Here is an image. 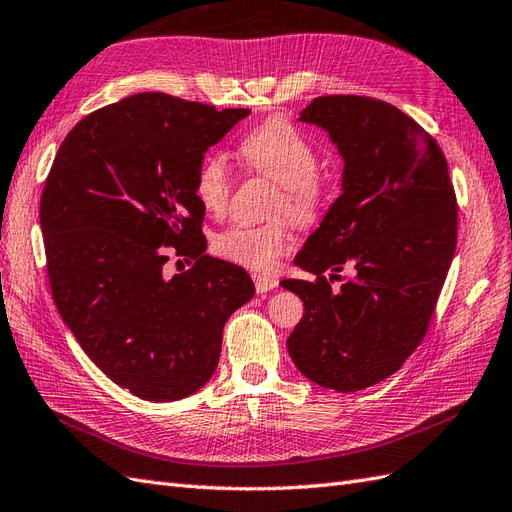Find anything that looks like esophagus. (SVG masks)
<instances>
[{
  "label": "esophagus",
  "instance_id": "1",
  "mask_svg": "<svg viewBox=\"0 0 512 512\" xmlns=\"http://www.w3.org/2000/svg\"><path fill=\"white\" fill-rule=\"evenodd\" d=\"M253 283H255V290L257 294H266V292H272L277 290V277H270V274H253Z\"/></svg>",
  "mask_w": 512,
  "mask_h": 512
}]
</instances>
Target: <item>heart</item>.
I'll use <instances>...</instances> for the list:
<instances>
[{
  "label": "heart",
  "mask_w": 512,
  "mask_h": 512,
  "mask_svg": "<svg viewBox=\"0 0 512 512\" xmlns=\"http://www.w3.org/2000/svg\"><path fill=\"white\" fill-rule=\"evenodd\" d=\"M240 157L246 168L279 183L277 209L298 225L313 222L326 201V181L318 173V153L309 138L290 121L270 119L248 131L240 142ZM233 175L227 157L207 153L194 175V194L207 214L220 216L227 209ZM292 244V231L285 220L266 225H235L214 238V253L235 266L255 272H270Z\"/></svg>",
  "instance_id": "b5f03b06"
}]
</instances>
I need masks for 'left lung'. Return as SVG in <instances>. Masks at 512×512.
<instances>
[{
    "mask_svg": "<svg viewBox=\"0 0 512 512\" xmlns=\"http://www.w3.org/2000/svg\"><path fill=\"white\" fill-rule=\"evenodd\" d=\"M298 121L329 131L344 175L294 259L316 281L281 283L305 303L287 350L311 383L350 393L398 372L424 339L456 248V194L437 140L391 103L326 95ZM344 267L353 279L333 291Z\"/></svg>",
    "mask_w": 512,
    "mask_h": 512,
    "instance_id": "8db88e82",
    "label": "left lung"
}]
</instances>
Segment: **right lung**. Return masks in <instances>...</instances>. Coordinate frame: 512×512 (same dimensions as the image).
<instances>
[{"instance_id": "1", "label": "right lung", "mask_w": 512, "mask_h": 512, "mask_svg": "<svg viewBox=\"0 0 512 512\" xmlns=\"http://www.w3.org/2000/svg\"><path fill=\"white\" fill-rule=\"evenodd\" d=\"M248 114L131 95L84 116L51 164L41 229L56 307L90 361L142 400L199 391L225 322L255 294L244 268L205 255L194 194L205 151ZM170 254L195 264L168 280Z\"/></svg>"}]
</instances>
